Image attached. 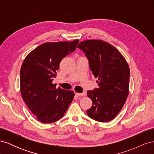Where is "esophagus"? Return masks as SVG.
Masks as SVG:
<instances>
[{"label": "esophagus", "mask_w": 154, "mask_h": 154, "mask_svg": "<svg viewBox=\"0 0 154 154\" xmlns=\"http://www.w3.org/2000/svg\"><path fill=\"white\" fill-rule=\"evenodd\" d=\"M76 95H77L78 96H86V93L85 92H82V93L76 92Z\"/></svg>", "instance_id": "1"}]
</instances>
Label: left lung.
Instances as JSON below:
<instances>
[{
  "label": "left lung",
  "mask_w": 154,
  "mask_h": 154,
  "mask_svg": "<svg viewBox=\"0 0 154 154\" xmlns=\"http://www.w3.org/2000/svg\"><path fill=\"white\" fill-rule=\"evenodd\" d=\"M78 48L85 53L99 87L87 92L92 106L87 114L97 122H110L119 114L129 94L128 63L117 49L103 40H84Z\"/></svg>",
  "instance_id": "obj_1"
}]
</instances>
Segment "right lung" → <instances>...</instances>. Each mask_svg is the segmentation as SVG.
Returning <instances> with one entry per match:
<instances>
[{"mask_svg": "<svg viewBox=\"0 0 154 154\" xmlns=\"http://www.w3.org/2000/svg\"><path fill=\"white\" fill-rule=\"evenodd\" d=\"M79 40L47 42L30 52L20 69L22 99L39 122L51 123L61 119L73 100L72 91L56 88L52 83L63 58L76 49Z\"/></svg>", "mask_w": 154, "mask_h": 154, "instance_id": "1", "label": "right lung"}]
</instances>
